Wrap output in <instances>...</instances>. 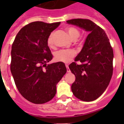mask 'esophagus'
I'll return each instance as SVG.
<instances>
[{
	"label": "esophagus",
	"instance_id": "1",
	"mask_svg": "<svg viewBox=\"0 0 124 124\" xmlns=\"http://www.w3.org/2000/svg\"><path fill=\"white\" fill-rule=\"evenodd\" d=\"M66 69H67V72H68V73H70V68H69V67H68V65H66Z\"/></svg>",
	"mask_w": 124,
	"mask_h": 124
}]
</instances>
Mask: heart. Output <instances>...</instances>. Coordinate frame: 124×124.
Wrapping results in <instances>:
<instances>
[{"label":"heart","instance_id":"heart-1","mask_svg":"<svg viewBox=\"0 0 124 124\" xmlns=\"http://www.w3.org/2000/svg\"><path fill=\"white\" fill-rule=\"evenodd\" d=\"M70 38L72 40H76L80 35V31L75 27H69L66 28ZM54 33H51L47 39V45L50 48H54L53 41ZM75 55V51L72 50H62L57 51L54 54V59L56 61L63 62L64 63H69Z\"/></svg>","mask_w":124,"mask_h":124}]
</instances>
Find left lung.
<instances>
[{"instance_id": "obj_1", "label": "left lung", "mask_w": 124, "mask_h": 124, "mask_svg": "<svg viewBox=\"0 0 124 124\" xmlns=\"http://www.w3.org/2000/svg\"><path fill=\"white\" fill-rule=\"evenodd\" d=\"M66 22L89 32L74 60L81 63L73 62L69 68L76 77L71 86L73 94L83 101H93L102 94L110 83L113 50L104 30L90 20L76 18Z\"/></svg>"}]
</instances>
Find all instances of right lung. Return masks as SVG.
I'll return each mask as SVG.
<instances>
[{
	"instance_id": "right-lung-1",
	"label": "right lung",
	"mask_w": 124,
	"mask_h": 124,
	"mask_svg": "<svg viewBox=\"0 0 124 124\" xmlns=\"http://www.w3.org/2000/svg\"><path fill=\"white\" fill-rule=\"evenodd\" d=\"M60 23H30L18 31L12 44L10 70L15 85L22 96L34 104L51 100L67 71L63 62L47 64L53 58L47 39Z\"/></svg>"
}]
</instances>
